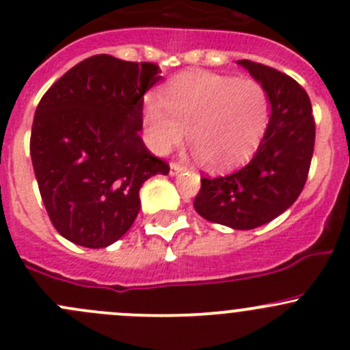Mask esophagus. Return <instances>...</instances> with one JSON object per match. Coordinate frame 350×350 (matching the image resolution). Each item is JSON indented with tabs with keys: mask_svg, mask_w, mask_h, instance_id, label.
<instances>
[{
	"mask_svg": "<svg viewBox=\"0 0 350 350\" xmlns=\"http://www.w3.org/2000/svg\"><path fill=\"white\" fill-rule=\"evenodd\" d=\"M185 171H186L185 165L178 164V162H171V165H169V172H171V176H178Z\"/></svg>",
	"mask_w": 350,
	"mask_h": 350,
	"instance_id": "1",
	"label": "esophagus"
}]
</instances>
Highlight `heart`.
Here are the masks:
<instances>
[{
  "instance_id": "1",
  "label": "heart",
  "mask_w": 350,
  "mask_h": 350,
  "mask_svg": "<svg viewBox=\"0 0 350 350\" xmlns=\"http://www.w3.org/2000/svg\"><path fill=\"white\" fill-rule=\"evenodd\" d=\"M161 100L145 106L150 147L167 154L188 131L189 147L210 169L232 167L250 157L269 126V96L251 78L188 71L169 81Z\"/></svg>"
}]
</instances>
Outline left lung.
Listing matches in <instances>:
<instances>
[{
    "label": "left lung",
    "instance_id": "left-lung-1",
    "mask_svg": "<svg viewBox=\"0 0 350 350\" xmlns=\"http://www.w3.org/2000/svg\"><path fill=\"white\" fill-rule=\"evenodd\" d=\"M269 96V126L253 159L239 171L203 178L195 210L210 222L247 230L286 212L301 195L314 148L310 97L294 78L279 70L239 59Z\"/></svg>",
    "mask_w": 350,
    "mask_h": 350
}]
</instances>
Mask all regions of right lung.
<instances>
[{
    "label": "right lung",
    "mask_w": 350,
    "mask_h": 350,
    "mask_svg": "<svg viewBox=\"0 0 350 350\" xmlns=\"http://www.w3.org/2000/svg\"><path fill=\"white\" fill-rule=\"evenodd\" d=\"M161 78L154 63L97 54L40 99L30 157L47 215L71 243H116L140 212L142 185L169 172L140 137L144 96Z\"/></svg>",
    "instance_id": "add662e5"
}]
</instances>
